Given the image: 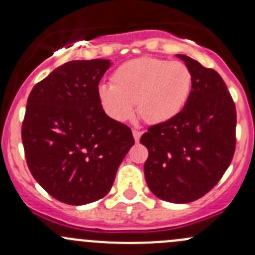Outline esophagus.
<instances>
[{
  "label": "esophagus",
  "mask_w": 255,
  "mask_h": 255,
  "mask_svg": "<svg viewBox=\"0 0 255 255\" xmlns=\"http://www.w3.org/2000/svg\"><path fill=\"white\" fill-rule=\"evenodd\" d=\"M142 133L143 132H140V130H138V129H133V137H134L135 142H139L140 135H142Z\"/></svg>",
  "instance_id": "esophagus-1"
}]
</instances>
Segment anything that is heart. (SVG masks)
I'll return each mask as SVG.
<instances>
[{
  "mask_svg": "<svg viewBox=\"0 0 255 255\" xmlns=\"http://www.w3.org/2000/svg\"><path fill=\"white\" fill-rule=\"evenodd\" d=\"M192 75L181 61L166 59H134L122 64L112 75V84L100 85V104L117 122L134 113L149 125H160L176 117L191 94Z\"/></svg>",
  "mask_w": 255,
  "mask_h": 255,
  "instance_id": "b5f03b06",
  "label": "heart"
}]
</instances>
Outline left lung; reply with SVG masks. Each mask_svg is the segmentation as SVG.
<instances>
[{"label": "left lung", "mask_w": 255, "mask_h": 255, "mask_svg": "<svg viewBox=\"0 0 255 255\" xmlns=\"http://www.w3.org/2000/svg\"><path fill=\"white\" fill-rule=\"evenodd\" d=\"M192 75L182 111L148 128L140 143L149 151L144 175L159 199L187 204L216 186L236 150L237 113L225 81L213 69L177 54Z\"/></svg>", "instance_id": "obj_1"}]
</instances>
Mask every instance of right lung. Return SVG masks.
<instances>
[{
  "label": "right lung",
  "instance_id": "right-lung-1",
  "mask_svg": "<svg viewBox=\"0 0 255 255\" xmlns=\"http://www.w3.org/2000/svg\"><path fill=\"white\" fill-rule=\"evenodd\" d=\"M106 59L63 64L35 84L22 123L25 160L33 177L54 199L86 205L109 194L132 145V130L100 104Z\"/></svg>",
  "mask_w": 255,
  "mask_h": 255
}]
</instances>
